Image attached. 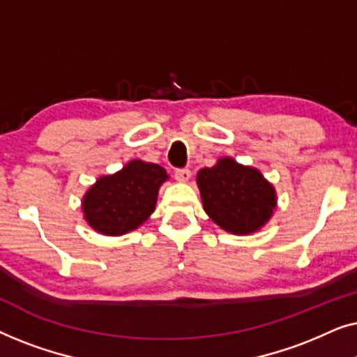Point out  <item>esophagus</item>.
I'll return each instance as SVG.
<instances>
[{
	"label": "esophagus",
	"instance_id": "obj_1",
	"mask_svg": "<svg viewBox=\"0 0 357 357\" xmlns=\"http://www.w3.org/2000/svg\"><path fill=\"white\" fill-rule=\"evenodd\" d=\"M190 177H192V172H190L188 169L175 170V180H177V182L185 183V182H188Z\"/></svg>",
	"mask_w": 357,
	"mask_h": 357
}]
</instances>
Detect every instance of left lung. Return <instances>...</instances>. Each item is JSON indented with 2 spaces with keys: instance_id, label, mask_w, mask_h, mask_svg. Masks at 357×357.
I'll use <instances>...</instances> for the list:
<instances>
[{
  "instance_id": "left-lung-1",
  "label": "left lung",
  "mask_w": 357,
  "mask_h": 357,
  "mask_svg": "<svg viewBox=\"0 0 357 357\" xmlns=\"http://www.w3.org/2000/svg\"><path fill=\"white\" fill-rule=\"evenodd\" d=\"M204 213L226 232L253 234L270 221L278 197L273 183L250 165L221 158L197 174Z\"/></svg>"
}]
</instances>
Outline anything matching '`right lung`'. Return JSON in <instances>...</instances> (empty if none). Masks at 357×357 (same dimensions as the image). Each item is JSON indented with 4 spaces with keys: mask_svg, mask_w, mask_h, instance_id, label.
I'll return each instance as SVG.
<instances>
[{
    "mask_svg": "<svg viewBox=\"0 0 357 357\" xmlns=\"http://www.w3.org/2000/svg\"><path fill=\"white\" fill-rule=\"evenodd\" d=\"M167 180L159 164L130 160L119 172L97 178L84 193L81 208L86 222L109 237L135 231L154 213L160 185Z\"/></svg>",
    "mask_w": 357,
    "mask_h": 357,
    "instance_id": "obj_1",
    "label": "right lung"
}]
</instances>
